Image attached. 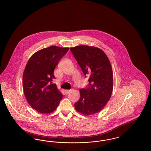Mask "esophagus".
<instances>
[{"label":"esophagus","instance_id":"1","mask_svg":"<svg viewBox=\"0 0 151 151\" xmlns=\"http://www.w3.org/2000/svg\"><path fill=\"white\" fill-rule=\"evenodd\" d=\"M72 91V89H67V90H65V92L66 93H70Z\"/></svg>","mask_w":151,"mask_h":151}]
</instances>
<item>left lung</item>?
Instances as JSON below:
<instances>
[{"mask_svg":"<svg viewBox=\"0 0 151 151\" xmlns=\"http://www.w3.org/2000/svg\"><path fill=\"white\" fill-rule=\"evenodd\" d=\"M70 50L85 76H89L88 87L80 89V99L75 104V108L83 115H93L103 109L111 97V65L106 54L97 47L80 45Z\"/></svg>","mask_w":151,"mask_h":151,"instance_id":"left-lung-1","label":"left lung"}]
</instances>
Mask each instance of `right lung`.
Instances as JSON below:
<instances>
[{
	"label": "right lung",
	"mask_w": 151,
	"mask_h": 151,
	"mask_svg": "<svg viewBox=\"0 0 151 151\" xmlns=\"http://www.w3.org/2000/svg\"><path fill=\"white\" fill-rule=\"evenodd\" d=\"M69 47L51 46L33 54L26 65L22 77L24 95L30 106L40 113L56 110L63 94L55 84L54 71Z\"/></svg>",
	"instance_id": "1"
}]
</instances>
